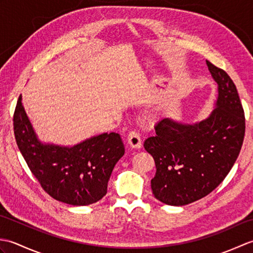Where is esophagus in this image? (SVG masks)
<instances>
[{
    "label": "esophagus",
    "mask_w": 253,
    "mask_h": 253,
    "mask_svg": "<svg viewBox=\"0 0 253 253\" xmlns=\"http://www.w3.org/2000/svg\"><path fill=\"white\" fill-rule=\"evenodd\" d=\"M127 141L128 144L133 149H140L142 147V142H141V137L139 135V132L132 130L129 133H128L127 137Z\"/></svg>",
    "instance_id": "esophagus-1"
}]
</instances>
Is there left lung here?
Returning a JSON list of instances; mask_svg holds the SVG:
<instances>
[{"label": "left lung", "instance_id": "8db88e82", "mask_svg": "<svg viewBox=\"0 0 253 253\" xmlns=\"http://www.w3.org/2000/svg\"><path fill=\"white\" fill-rule=\"evenodd\" d=\"M217 84L215 109L207 120L181 124L164 118L143 147L152 155L157 173L154 197L169 206H186L208 196L221 184L237 160L244 142L245 112L234 82L207 61Z\"/></svg>", "mask_w": 253, "mask_h": 253}]
</instances>
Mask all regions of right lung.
I'll return each instance as SVG.
<instances>
[{"instance_id":"obj_1","label":"right lung","mask_w":253,"mask_h":253,"mask_svg":"<svg viewBox=\"0 0 253 253\" xmlns=\"http://www.w3.org/2000/svg\"><path fill=\"white\" fill-rule=\"evenodd\" d=\"M14 133L20 153L43 190L72 206H88L106 195L107 182L125 148L118 133H102L74 147L42 143L18 98Z\"/></svg>"}]
</instances>
